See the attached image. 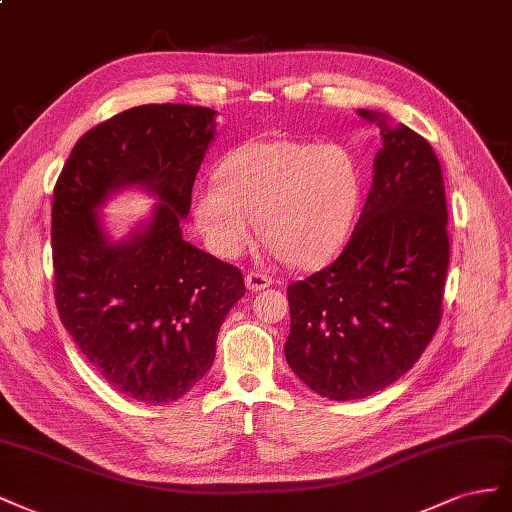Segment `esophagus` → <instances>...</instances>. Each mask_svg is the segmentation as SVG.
<instances>
[{"label": "esophagus", "instance_id": "obj_1", "mask_svg": "<svg viewBox=\"0 0 512 512\" xmlns=\"http://www.w3.org/2000/svg\"><path fill=\"white\" fill-rule=\"evenodd\" d=\"M244 285L251 289V291H259V289H266L272 285V276L268 274H259V272H251L244 276Z\"/></svg>", "mask_w": 512, "mask_h": 512}]
</instances>
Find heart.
<instances>
[{
    "label": "heart",
    "mask_w": 512,
    "mask_h": 512,
    "mask_svg": "<svg viewBox=\"0 0 512 512\" xmlns=\"http://www.w3.org/2000/svg\"><path fill=\"white\" fill-rule=\"evenodd\" d=\"M216 180L197 184L191 212L197 231L221 259L238 257L255 238L266 251L311 268L347 240L362 201V167L341 143L251 141L231 150Z\"/></svg>",
    "instance_id": "1"
}]
</instances>
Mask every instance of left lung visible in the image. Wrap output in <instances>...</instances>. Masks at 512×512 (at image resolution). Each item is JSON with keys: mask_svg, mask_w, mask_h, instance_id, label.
I'll return each instance as SVG.
<instances>
[{"mask_svg": "<svg viewBox=\"0 0 512 512\" xmlns=\"http://www.w3.org/2000/svg\"><path fill=\"white\" fill-rule=\"evenodd\" d=\"M373 184L343 253L287 287L285 358L332 401L364 399L410 371L440 326L450 259L442 167L427 139L386 113Z\"/></svg>", "mask_w": 512, "mask_h": 512, "instance_id": "obj_1", "label": "left lung"}]
</instances>
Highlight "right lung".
<instances>
[{"mask_svg":"<svg viewBox=\"0 0 512 512\" xmlns=\"http://www.w3.org/2000/svg\"><path fill=\"white\" fill-rule=\"evenodd\" d=\"M216 111L141 105L72 148L53 191L51 242L60 319L98 375L126 397L171 403L212 367L216 337L244 294L238 268L182 236ZM137 187L153 212L113 239L99 210Z\"/></svg>","mask_w":512,"mask_h":512,"instance_id":"right-lung-1","label":"right lung"}]
</instances>
